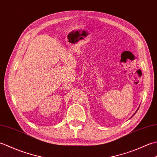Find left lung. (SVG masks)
Segmentation results:
<instances>
[{"instance_id": "8db88e82", "label": "left lung", "mask_w": 157, "mask_h": 157, "mask_svg": "<svg viewBox=\"0 0 157 157\" xmlns=\"http://www.w3.org/2000/svg\"><path fill=\"white\" fill-rule=\"evenodd\" d=\"M138 109H139V108H138ZM138 110H137V111H138ZM137 111H136V112H137ZM136 113H134V115H135V114H136ZM132 117H133V116H132Z\"/></svg>"}]
</instances>
